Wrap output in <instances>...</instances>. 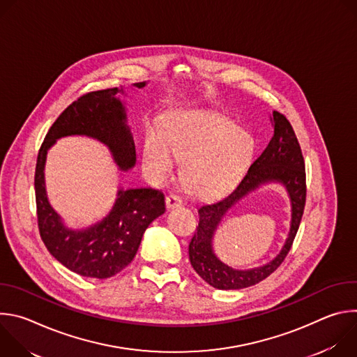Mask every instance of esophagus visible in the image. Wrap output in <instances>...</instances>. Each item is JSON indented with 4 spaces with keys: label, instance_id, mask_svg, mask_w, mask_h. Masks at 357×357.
Returning a JSON list of instances; mask_svg holds the SVG:
<instances>
[{
    "label": "esophagus",
    "instance_id": "esophagus-1",
    "mask_svg": "<svg viewBox=\"0 0 357 357\" xmlns=\"http://www.w3.org/2000/svg\"><path fill=\"white\" fill-rule=\"evenodd\" d=\"M165 205H167V209H176L182 206V200L176 195H169L165 199Z\"/></svg>",
    "mask_w": 357,
    "mask_h": 357
}]
</instances>
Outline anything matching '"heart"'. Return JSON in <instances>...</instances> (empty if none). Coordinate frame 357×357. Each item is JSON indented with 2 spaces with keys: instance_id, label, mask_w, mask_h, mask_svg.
Segmentation results:
<instances>
[{
  "instance_id": "b5f03b06",
  "label": "heart",
  "mask_w": 357,
  "mask_h": 357,
  "mask_svg": "<svg viewBox=\"0 0 357 357\" xmlns=\"http://www.w3.org/2000/svg\"><path fill=\"white\" fill-rule=\"evenodd\" d=\"M165 142L172 154L183 160L182 181L199 197H216L230 190L254 151L248 132L236 128L229 119L206 112L174 116L165 127ZM166 146L157 132H151L145 142V160L157 179H165L174 169Z\"/></svg>"
}]
</instances>
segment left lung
I'll use <instances>...</instances> for the list:
<instances>
[{"mask_svg":"<svg viewBox=\"0 0 357 357\" xmlns=\"http://www.w3.org/2000/svg\"><path fill=\"white\" fill-rule=\"evenodd\" d=\"M270 120L274 127L273 138L261 155L250 165L244 178L229 195L212 203H203L197 211L199 226L189 243V260L193 270L218 289L247 288L273 274L287 257L302 219L307 186L301 146L289 121L282 114L273 112ZM267 183H280L289 193L291 202L289 236L280 252L267 265L248 271H236L215 256L213 248L215 230L225 213L240 198Z\"/></svg>","mask_w":357,"mask_h":357,"instance_id":"left-lung-1","label":"left lung"}]
</instances>
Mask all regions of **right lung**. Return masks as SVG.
<instances>
[{
    "instance_id": "right-lung-1",
    "label": "right lung",
    "mask_w": 357,
    "mask_h": 357,
    "mask_svg": "<svg viewBox=\"0 0 357 357\" xmlns=\"http://www.w3.org/2000/svg\"><path fill=\"white\" fill-rule=\"evenodd\" d=\"M142 89L146 82L134 83ZM123 87L82 96L58 117L39 149L35 169L36 213L40 237L49 252L70 271L105 280L126 268L135 257L146 227L165 213L164 193L151 188L119 186L112 211L96 223L73 229L50 205L45 185L47 151L65 137H89L110 151L121 172L135 167L137 154L127 123Z\"/></svg>"
}]
</instances>
